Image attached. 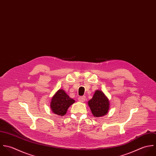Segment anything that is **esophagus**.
<instances>
[{
    "instance_id": "esophagus-1",
    "label": "esophagus",
    "mask_w": 156,
    "mask_h": 156,
    "mask_svg": "<svg viewBox=\"0 0 156 156\" xmlns=\"http://www.w3.org/2000/svg\"><path fill=\"white\" fill-rule=\"evenodd\" d=\"M78 101H80V102H84V101L86 100V96H80L79 98H78Z\"/></svg>"
}]
</instances>
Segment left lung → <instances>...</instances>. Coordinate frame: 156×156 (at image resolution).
Listing matches in <instances>:
<instances>
[{"label": "left lung", "mask_w": 156, "mask_h": 156, "mask_svg": "<svg viewBox=\"0 0 156 156\" xmlns=\"http://www.w3.org/2000/svg\"><path fill=\"white\" fill-rule=\"evenodd\" d=\"M94 116L98 118L105 115L109 110V101L102 92L96 90L93 98L88 102Z\"/></svg>", "instance_id": "left-lung-1"}]
</instances>
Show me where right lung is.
I'll list each match as a JSON object with an SVG mask.
<instances>
[{
    "label": "right lung",
    "instance_id": "add662e5",
    "mask_svg": "<svg viewBox=\"0 0 156 156\" xmlns=\"http://www.w3.org/2000/svg\"><path fill=\"white\" fill-rule=\"evenodd\" d=\"M74 102L75 100L70 98L62 89H60L52 97L51 108L55 114L63 116L66 113L69 106Z\"/></svg>",
    "mask_w": 156,
    "mask_h": 156
}]
</instances>
